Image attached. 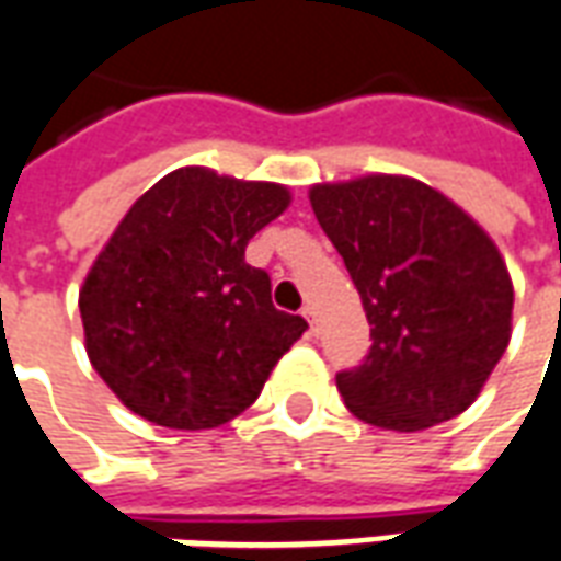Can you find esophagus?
<instances>
[{
	"label": "esophagus",
	"mask_w": 561,
	"mask_h": 561,
	"mask_svg": "<svg viewBox=\"0 0 561 561\" xmlns=\"http://www.w3.org/2000/svg\"><path fill=\"white\" fill-rule=\"evenodd\" d=\"M304 318H306V321H309V330H312V333H318V312H316V306L306 304L304 306Z\"/></svg>",
	"instance_id": "34e87169"
}]
</instances>
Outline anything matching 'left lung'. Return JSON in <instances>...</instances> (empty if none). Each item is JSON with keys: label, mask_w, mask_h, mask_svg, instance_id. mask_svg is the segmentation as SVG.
Returning <instances> with one entry per match:
<instances>
[{"label": "left lung", "mask_w": 561, "mask_h": 561, "mask_svg": "<svg viewBox=\"0 0 561 561\" xmlns=\"http://www.w3.org/2000/svg\"><path fill=\"white\" fill-rule=\"evenodd\" d=\"M318 225L369 321V354L336 376L364 423L417 433L466 412L511 340L514 285L469 213L412 176L312 185Z\"/></svg>", "instance_id": "8db88e82"}]
</instances>
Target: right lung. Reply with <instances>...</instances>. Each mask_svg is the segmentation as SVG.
<instances>
[{"label":"right lung","mask_w":561,"mask_h":561,"mask_svg":"<svg viewBox=\"0 0 561 561\" xmlns=\"http://www.w3.org/2000/svg\"><path fill=\"white\" fill-rule=\"evenodd\" d=\"M285 185L180 168L131 204L80 288L87 354L126 409L171 430L245 412L309 328L270 300L245 245Z\"/></svg>","instance_id":"obj_1"}]
</instances>
